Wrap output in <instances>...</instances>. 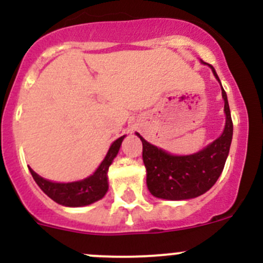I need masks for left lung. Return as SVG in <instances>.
Instances as JSON below:
<instances>
[{
    "label": "left lung",
    "mask_w": 263,
    "mask_h": 263,
    "mask_svg": "<svg viewBox=\"0 0 263 263\" xmlns=\"http://www.w3.org/2000/svg\"><path fill=\"white\" fill-rule=\"evenodd\" d=\"M209 66L216 80L220 82L213 66ZM221 94L227 117L224 131L221 136L198 153L192 155H172L165 150L151 145L136 132L142 141L146 184L151 195L164 200H190L208 192L219 179L233 139L232 116L227 92L222 86Z\"/></svg>",
    "instance_id": "obj_1"
}]
</instances>
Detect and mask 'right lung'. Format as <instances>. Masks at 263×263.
I'll return each instance as SVG.
<instances>
[{"mask_svg":"<svg viewBox=\"0 0 263 263\" xmlns=\"http://www.w3.org/2000/svg\"><path fill=\"white\" fill-rule=\"evenodd\" d=\"M124 136L119 137L110 145L104 160L98 166L94 174L82 179V181L71 183H55L42 178L31 168H29V171H30L36 184L41 187V190L49 198H52L54 202L63 206H68V208H80V206L91 205V203L97 202L100 198L104 197V195L107 193L108 169H109L113 159L118 154Z\"/></svg>","mask_w":263,"mask_h":263,"instance_id":"add662e5","label":"right lung"}]
</instances>
